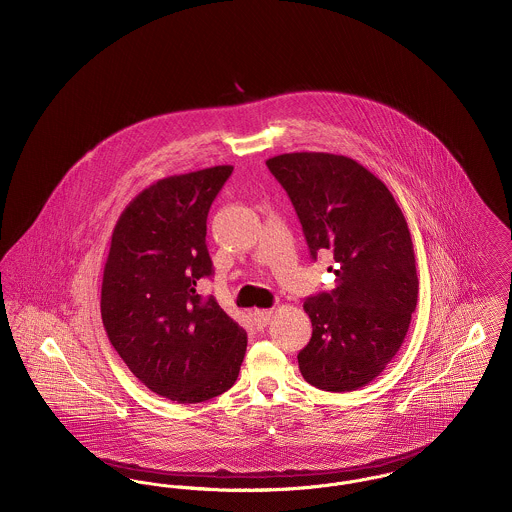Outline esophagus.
Listing matches in <instances>:
<instances>
[{
	"label": "esophagus",
	"mask_w": 512,
	"mask_h": 512,
	"mask_svg": "<svg viewBox=\"0 0 512 512\" xmlns=\"http://www.w3.org/2000/svg\"><path fill=\"white\" fill-rule=\"evenodd\" d=\"M270 317H272L270 309H257V311H253V322H255V326L259 330H263L267 326L268 322H270Z\"/></svg>",
	"instance_id": "34e87169"
}]
</instances>
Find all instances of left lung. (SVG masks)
Returning <instances> with one entry per match:
<instances>
[{
  "mask_svg": "<svg viewBox=\"0 0 512 512\" xmlns=\"http://www.w3.org/2000/svg\"><path fill=\"white\" fill-rule=\"evenodd\" d=\"M267 167L292 199L311 257H334L338 286L303 303L313 336L299 370L318 390H359L395 357L416 309L407 220L386 184L349 157L284 153Z\"/></svg>",
  "mask_w": 512,
  "mask_h": 512,
  "instance_id": "obj_1",
  "label": "left lung"
}]
</instances>
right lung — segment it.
I'll return each instance as SVG.
<instances>
[{"label":"right lung","instance_id":"1","mask_svg":"<svg viewBox=\"0 0 512 512\" xmlns=\"http://www.w3.org/2000/svg\"><path fill=\"white\" fill-rule=\"evenodd\" d=\"M234 167L169 176L136 195L113 230L101 318L130 372L161 397L201 403L230 390L247 334L213 295L207 215Z\"/></svg>","mask_w":512,"mask_h":512}]
</instances>
